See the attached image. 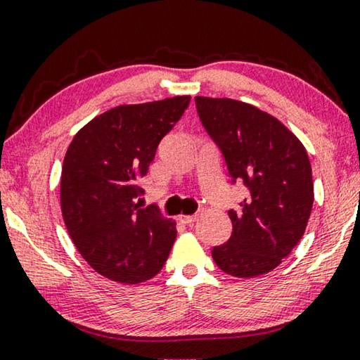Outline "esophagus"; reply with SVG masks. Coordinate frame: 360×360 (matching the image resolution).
I'll return each mask as SVG.
<instances>
[{
    "instance_id": "34e87169",
    "label": "esophagus",
    "mask_w": 360,
    "mask_h": 360,
    "mask_svg": "<svg viewBox=\"0 0 360 360\" xmlns=\"http://www.w3.org/2000/svg\"><path fill=\"white\" fill-rule=\"evenodd\" d=\"M195 219H196L195 214H180V216H179L180 223H181V224H186V226L193 224Z\"/></svg>"
}]
</instances>
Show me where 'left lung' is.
<instances>
[{
    "label": "left lung",
    "instance_id": "left-lung-1",
    "mask_svg": "<svg viewBox=\"0 0 360 360\" xmlns=\"http://www.w3.org/2000/svg\"><path fill=\"white\" fill-rule=\"evenodd\" d=\"M206 134L223 155L231 185L248 196L229 210L233 234L211 250L223 272L252 278L274 270L300 243L313 208L311 165L302 142L248 103L196 96Z\"/></svg>",
    "mask_w": 360,
    "mask_h": 360
}]
</instances>
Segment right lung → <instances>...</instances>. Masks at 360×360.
Returning a JSON list of instances; mask_svg holds the SVG:
<instances>
[{
	"instance_id": "1",
	"label": "right lung",
	"mask_w": 360,
	"mask_h": 360,
	"mask_svg": "<svg viewBox=\"0 0 360 360\" xmlns=\"http://www.w3.org/2000/svg\"><path fill=\"white\" fill-rule=\"evenodd\" d=\"M190 96L117 106L73 137L62 167L60 201L68 234L103 277L139 283L155 277L174 245V223L139 208L157 146L174 129Z\"/></svg>"
}]
</instances>
